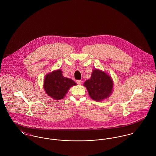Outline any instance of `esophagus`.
<instances>
[{
	"label": "esophagus",
	"instance_id": "obj_1",
	"mask_svg": "<svg viewBox=\"0 0 156 156\" xmlns=\"http://www.w3.org/2000/svg\"><path fill=\"white\" fill-rule=\"evenodd\" d=\"M76 83H77L78 85H81L82 81L80 80H76Z\"/></svg>",
	"mask_w": 156,
	"mask_h": 156
}]
</instances>
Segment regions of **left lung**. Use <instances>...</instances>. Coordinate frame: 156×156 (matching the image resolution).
Here are the masks:
<instances>
[{"label":"left lung","mask_w":156,"mask_h":156,"mask_svg":"<svg viewBox=\"0 0 156 156\" xmlns=\"http://www.w3.org/2000/svg\"><path fill=\"white\" fill-rule=\"evenodd\" d=\"M84 86L87 88L90 98L95 101H101L111 94L113 82L111 77L105 72L95 69L91 77Z\"/></svg>","instance_id":"8db88e82"}]
</instances>
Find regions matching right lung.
<instances>
[{
  "instance_id": "add662e5",
  "label": "right lung",
  "mask_w": 156,
  "mask_h": 156,
  "mask_svg": "<svg viewBox=\"0 0 156 156\" xmlns=\"http://www.w3.org/2000/svg\"><path fill=\"white\" fill-rule=\"evenodd\" d=\"M62 73V71L58 69L47 74L45 77V91L55 100L62 99L69 88L76 85L72 79L64 77Z\"/></svg>"
}]
</instances>
